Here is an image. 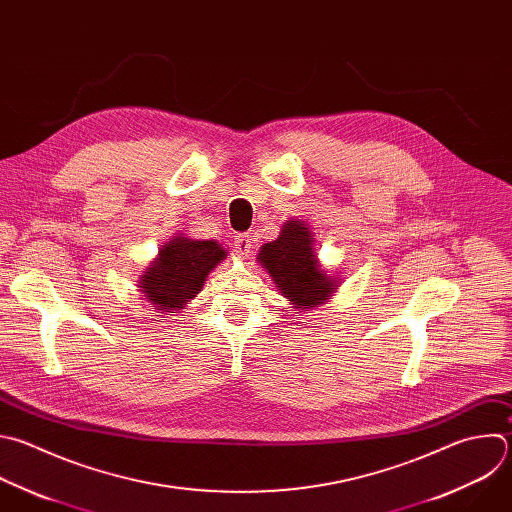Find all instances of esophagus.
I'll use <instances>...</instances> for the list:
<instances>
[{"mask_svg": "<svg viewBox=\"0 0 512 512\" xmlns=\"http://www.w3.org/2000/svg\"><path fill=\"white\" fill-rule=\"evenodd\" d=\"M235 249L239 255H249L253 249V237L249 233H241L235 237Z\"/></svg>", "mask_w": 512, "mask_h": 512, "instance_id": "34e87169", "label": "esophagus"}]
</instances>
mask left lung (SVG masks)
<instances>
[{"instance_id":"obj_1","label":"left lung","mask_w":512,"mask_h":512,"mask_svg":"<svg viewBox=\"0 0 512 512\" xmlns=\"http://www.w3.org/2000/svg\"><path fill=\"white\" fill-rule=\"evenodd\" d=\"M311 233L299 221L283 225L277 241L261 247L259 261L295 307L319 305L333 293V281L319 269L311 249Z\"/></svg>"}]
</instances>
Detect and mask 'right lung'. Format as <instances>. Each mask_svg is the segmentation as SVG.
<instances>
[{"label": "right lung", "mask_w": 512, "mask_h": 512, "mask_svg": "<svg viewBox=\"0 0 512 512\" xmlns=\"http://www.w3.org/2000/svg\"><path fill=\"white\" fill-rule=\"evenodd\" d=\"M221 259L225 249L217 241L177 237L160 249V257L142 275L140 287L154 309L177 313L203 289L209 271Z\"/></svg>", "instance_id": "obj_1"}]
</instances>
